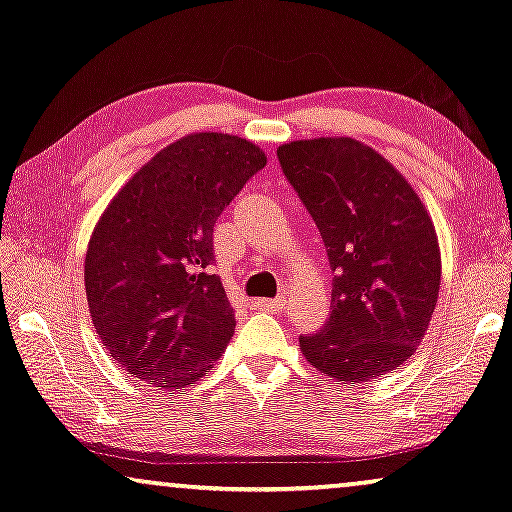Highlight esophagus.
I'll return each instance as SVG.
<instances>
[{"instance_id": "obj_1", "label": "esophagus", "mask_w": 512, "mask_h": 512, "mask_svg": "<svg viewBox=\"0 0 512 512\" xmlns=\"http://www.w3.org/2000/svg\"><path fill=\"white\" fill-rule=\"evenodd\" d=\"M283 304H285V299H257L255 302V306L260 311H281L283 309Z\"/></svg>"}]
</instances>
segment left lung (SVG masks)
I'll list each match as a JSON object with an SVG mask.
<instances>
[{"mask_svg":"<svg viewBox=\"0 0 512 512\" xmlns=\"http://www.w3.org/2000/svg\"><path fill=\"white\" fill-rule=\"evenodd\" d=\"M278 161L335 271L330 318L299 337L304 358L344 384L398 370L424 339L440 292V245L424 201L353 138L288 142Z\"/></svg>","mask_w":512,"mask_h":512,"instance_id":"left-lung-1","label":"left lung"}]
</instances>
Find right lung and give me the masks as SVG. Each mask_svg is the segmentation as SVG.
<instances>
[{"instance_id": "obj_1", "label": "right lung", "mask_w": 512, "mask_h": 512, "mask_svg": "<svg viewBox=\"0 0 512 512\" xmlns=\"http://www.w3.org/2000/svg\"><path fill=\"white\" fill-rule=\"evenodd\" d=\"M267 156L229 133H192L154 154L95 222L84 260L91 320L131 377L185 388L234 337L213 267V227Z\"/></svg>"}]
</instances>
